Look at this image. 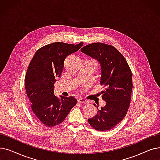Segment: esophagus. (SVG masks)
Instances as JSON below:
<instances>
[{"label": "esophagus", "instance_id": "obj_1", "mask_svg": "<svg viewBox=\"0 0 160 160\" xmlns=\"http://www.w3.org/2000/svg\"><path fill=\"white\" fill-rule=\"evenodd\" d=\"M78 102L80 103H82V104H88L89 101L84 98H83L82 97H80L78 98Z\"/></svg>", "mask_w": 160, "mask_h": 160}]
</instances>
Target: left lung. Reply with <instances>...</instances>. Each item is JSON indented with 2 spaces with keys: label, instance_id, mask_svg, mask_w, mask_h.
<instances>
[{
  "label": "left lung",
  "instance_id": "1",
  "mask_svg": "<svg viewBox=\"0 0 160 160\" xmlns=\"http://www.w3.org/2000/svg\"><path fill=\"white\" fill-rule=\"evenodd\" d=\"M81 52L99 62L100 84L105 87L101 94L106 104L98 110V105L94 104L98 111L88 122L97 130H110L124 118L128 110L133 88L132 71L122 54L112 45L93 43L83 47Z\"/></svg>",
  "mask_w": 160,
  "mask_h": 160
}]
</instances>
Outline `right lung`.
<instances>
[{
	"mask_svg": "<svg viewBox=\"0 0 160 160\" xmlns=\"http://www.w3.org/2000/svg\"><path fill=\"white\" fill-rule=\"evenodd\" d=\"M78 45L56 42L38 49L25 76V89L35 118L48 127L62 123L77 103L73 97L58 98L54 94L56 78L63 69L65 58L82 47Z\"/></svg>",
	"mask_w": 160,
	"mask_h": 160,
	"instance_id": "right-lung-1",
	"label": "right lung"
}]
</instances>
